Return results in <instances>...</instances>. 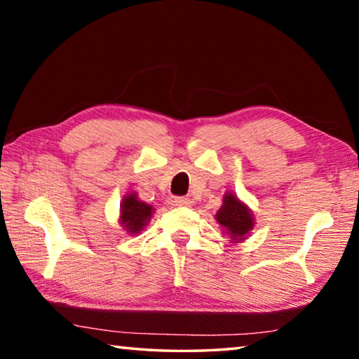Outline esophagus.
Segmentation results:
<instances>
[{
    "label": "esophagus",
    "instance_id": "obj_1",
    "mask_svg": "<svg viewBox=\"0 0 359 359\" xmlns=\"http://www.w3.org/2000/svg\"><path fill=\"white\" fill-rule=\"evenodd\" d=\"M191 199L190 198H184V196H177L174 199L175 205H191Z\"/></svg>",
    "mask_w": 359,
    "mask_h": 359
}]
</instances>
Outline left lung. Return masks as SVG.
Returning <instances> with one entry per match:
<instances>
[{"instance_id":"1","label":"left lung","mask_w":359,"mask_h":359,"mask_svg":"<svg viewBox=\"0 0 359 359\" xmlns=\"http://www.w3.org/2000/svg\"><path fill=\"white\" fill-rule=\"evenodd\" d=\"M215 220L220 224L223 234L228 236L231 244L244 242L255 228L252 209L233 191L223 194L222 208L217 210Z\"/></svg>"}]
</instances>
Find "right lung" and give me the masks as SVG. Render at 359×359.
<instances>
[{
    "label": "right lung",
    "mask_w": 359,
    "mask_h": 359,
    "mask_svg": "<svg viewBox=\"0 0 359 359\" xmlns=\"http://www.w3.org/2000/svg\"><path fill=\"white\" fill-rule=\"evenodd\" d=\"M154 212V205L141 201L136 191H130L125 194L120 203L118 223L126 233L136 236L150 223Z\"/></svg>",
    "instance_id": "obj_1"
}]
</instances>
